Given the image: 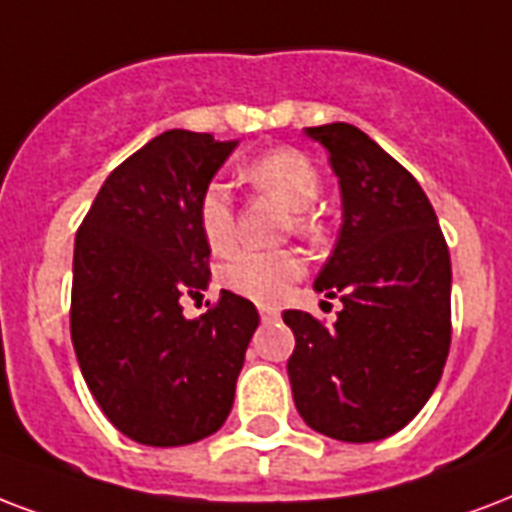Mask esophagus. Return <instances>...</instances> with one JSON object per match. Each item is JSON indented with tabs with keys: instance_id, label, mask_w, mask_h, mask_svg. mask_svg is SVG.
<instances>
[{
	"instance_id": "34e87169",
	"label": "esophagus",
	"mask_w": 512,
	"mask_h": 512,
	"mask_svg": "<svg viewBox=\"0 0 512 512\" xmlns=\"http://www.w3.org/2000/svg\"><path fill=\"white\" fill-rule=\"evenodd\" d=\"M260 317H263V322H273V319H279V308L260 306Z\"/></svg>"
}]
</instances>
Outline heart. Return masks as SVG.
<instances>
[{
  "label": "heart",
  "instance_id": "obj_1",
  "mask_svg": "<svg viewBox=\"0 0 512 512\" xmlns=\"http://www.w3.org/2000/svg\"><path fill=\"white\" fill-rule=\"evenodd\" d=\"M244 177L260 190L279 195L295 212H306L322 193V177H319L314 161L290 147L271 150L255 158L244 169ZM198 228L214 255H225L233 249V241H236L233 206H230V198L222 185H209L201 195ZM295 230L311 233L314 220L308 214H298ZM300 273H303V263L290 249L239 252L220 268V284L233 295L255 300V303H279Z\"/></svg>",
  "mask_w": 512,
  "mask_h": 512
}]
</instances>
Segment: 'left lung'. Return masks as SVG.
I'll list each match as a JSON object with an SVG mask.
<instances>
[{
  "mask_svg": "<svg viewBox=\"0 0 512 512\" xmlns=\"http://www.w3.org/2000/svg\"><path fill=\"white\" fill-rule=\"evenodd\" d=\"M330 152L343 225L314 290L341 298L333 327L284 311L287 362L308 427L343 443L403 429L435 392L451 346V257L421 185L349 123L306 128Z\"/></svg>",
  "mask_w": 512,
  "mask_h": 512,
  "instance_id": "8db88e82",
  "label": "left lung"
}]
</instances>
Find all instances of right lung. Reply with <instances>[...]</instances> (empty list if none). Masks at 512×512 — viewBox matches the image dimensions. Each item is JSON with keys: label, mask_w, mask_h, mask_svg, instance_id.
I'll use <instances>...</instances> for the list:
<instances>
[{"label": "right lung", "mask_w": 512, "mask_h": 512, "mask_svg": "<svg viewBox=\"0 0 512 512\" xmlns=\"http://www.w3.org/2000/svg\"><path fill=\"white\" fill-rule=\"evenodd\" d=\"M236 144L155 136L109 174L74 236V354L104 416L142 446H187L225 424L260 325L228 290L198 319L182 314L212 279L198 201Z\"/></svg>", "instance_id": "right-lung-1"}]
</instances>
